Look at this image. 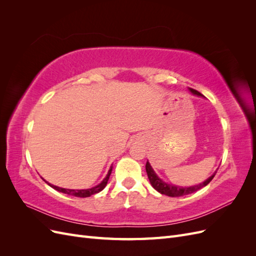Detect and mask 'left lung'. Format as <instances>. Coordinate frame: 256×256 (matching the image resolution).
I'll list each match as a JSON object with an SVG mask.
<instances>
[{"label": "left lung", "mask_w": 256, "mask_h": 256, "mask_svg": "<svg viewBox=\"0 0 256 256\" xmlns=\"http://www.w3.org/2000/svg\"><path fill=\"white\" fill-rule=\"evenodd\" d=\"M191 92H193L194 95H198V96H202L203 95L200 94V92L193 90V88H190ZM145 168H146V173H147V176H148V180L152 184V186L154 187V189H156L158 192H160L161 194H164V196H172V198H177V196H187V194H191V193L193 192H196L198 190L202 189L203 187H205V186H207L209 182H210L212 180V178L214 177L216 173H214L210 177L208 178V180H206L203 184H200L198 186H193V187H177V186H173V184H168L166 182H164V180H161L160 178L156 175V173L154 172L152 168L150 166V162L147 161L146 162V166H145Z\"/></svg>", "instance_id": "8db88e82"}]
</instances>
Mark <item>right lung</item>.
<instances>
[{"label": "right lung", "instance_id": "obj_1", "mask_svg": "<svg viewBox=\"0 0 256 256\" xmlns=\"http://www.w3.org/2000/svg\"><path fill=\"white\" fill-rule=\"evenodd\" d=\"M111 172H112V168L109 170V172H108V175L106 176L104 180L100 182L99 184H97L96 187L94 188H90V189H85V190H72V189H65V188H60V187H56V186H53L51 184H48L49 186H51V187L53 189H56L62 193H65V194H68V196H76V198H88V196H90L92 194H96V193L100 192L102 190H104V188L108 184V180H109V177L111 175Z\"/></svg>", "mask_w": 256, "mask_h": 256}]
</instances>
